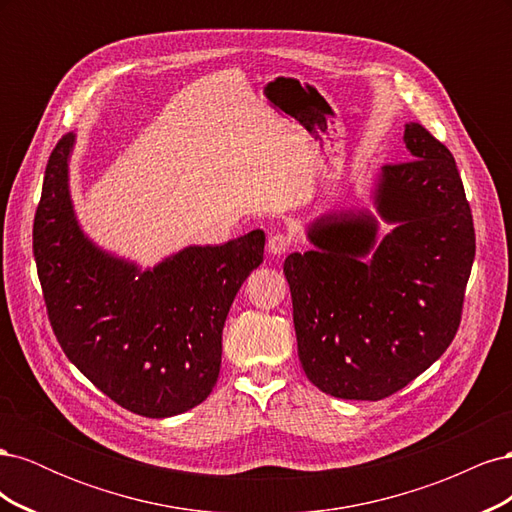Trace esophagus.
Returning <instances> with one entry per match:
<instances>
[{
  "label": "esophagus",
  "instance_id": "obj_1",
  "mask_svg": "<svg viewBox=\"0 0 512 512\" xmlns=\"http://www.w3.org/2000/svg\"><path fill=\"white\" fill-rule=\"evenodd\" d=\"M267 247H269V254L282 256L292 247V237L288 235V232H284V230H277V232H273V235L269 237Z\"/></svg>",
  "mask_w": 512,
  "mask_h": 512
}]
</instances>
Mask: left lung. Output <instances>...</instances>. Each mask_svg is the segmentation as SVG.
Instances as JSON below:
<instances>
[{"mask_svg": "<svg viewBox=\"0 0 512 512\" xmlns=\"http://www.w3.org/2000/svg\"><path fill=\"white\" fill-rule=\"evenodd\" d=\"M410 158L386 164L378 209L397 222L376 243L367 213H331L309 228L316 250L284 262L305 376L339 399L404 389L455 339L472 271V209L453 153L421 123Z\"/></svg>", "mask_w": 512, "mask_h": 512, "instance_id": "8db88e82", "label": "left lung"}]
</instances>
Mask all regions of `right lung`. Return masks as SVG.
<instances>
[{
	"label": "right lung",
	"instance_id": "1",
	"mask_svg": "<svg viewBox=\"0 0 512 512\" xmlns=\"http://www.w3.org/2000/svg\"><path fill=\"white\" fill-rule=\"evenodd\" d=\"M72 141L68 132L51 151L34 218L46 316L68 359L115 404L147 418L181 414L218 382L228 309L265 256V232L136 271L96 250L74 220Z\"/></svg>",
	"mask_w": 512,
	"mask_h": 512
}]
</instances>
